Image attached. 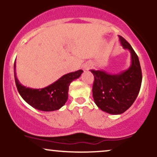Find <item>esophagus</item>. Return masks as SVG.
<instances>
[{
  "label": "esophagus",
  "instance_id": "1",
  "mask_svg": "<svg viewBox=\"0 0 157 157\" xmlns=\"http://www.w3.org/2000/svg\"><path fill=\"white\" fill-rule=\"evenodd\" d=\"M89 68H90L89 65H86V66H84V69H86V70H88Z\"/></svg>",
  "mask_w": 157,
  "mask_h": 157
}]
</instances>
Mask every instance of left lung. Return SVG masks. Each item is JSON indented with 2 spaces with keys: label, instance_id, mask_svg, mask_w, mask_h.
<instances>
[{
  "label": "left lung",
  "instance_id": "obj_1",
  "mask_svg": "<svg viewBox=\"0 0 157 157\" xmlns=\"http://www.w3.org/2000/svg\"><path fill=\"white\" fill-rule=\"evenodd\" d=\"M119 38L123 48L131 52L130 67L115 75L102 70H91L94 77L92 93L95 104L111 114H120L132 105L140 92L142 79L137 55L125 38L120 35Z\"/></svg>",
  "mask_w": 157,
  "mask_h": 157
}]
</instances>
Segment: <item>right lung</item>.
<instances>
[{"instance_id":"right-lung-1","label":"right lung","mask_w":157,"mask_h":157,"mask_svg":"<svg viewBox=\"0 0 157 157\" xmlns=\"http://www.w3.org/2000/svg\"><path fill=\"white\" fill-rule=\"evenodd\" d=\"M16 64H14V75L17 91L29 105L43 111H53L60 109L68 100V87L70 83L80 77L83 72L78 70L66 74L59 80L43 89H31L23 86L16 77Z\"/></svg>"}]
</instances>
